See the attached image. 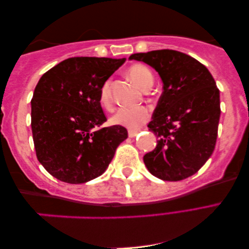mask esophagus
<instances>
[{
  "instance_id": "obj_1",
  "label": "esophagus",
  "mask_w": 249,
  "mask_h": 249,
  "mask_svg": "<svg viewBox=\"0 0 249 249\" xmlns=\"http://www.w3.org/2000/svg\"><path fill=\"white\" fill-rule=\"evenodd\" d=\"M137 134H138V131H134V130H129V132H128V136H129V138H134V137H137Z\"/></svg>"
}]
</instances>
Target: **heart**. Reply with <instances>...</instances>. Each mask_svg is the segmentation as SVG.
Segmentation results:
<instances>
[{
  "label": "heart",
  "mask_w": 249,
  "mask_h": 249,
  "mask_svg": "<svg viewBox=\"0 0 249 249\" xmlns=\"http://www.w3.org/2000/svg\"><path fill=\"white\" fill-rule=\"evenodd\" d=\"M127 75L142 90H148L152 87L154 77L152 71L142 64H133L127 71ZM99 103L106 109L112 106L111 93H110V81L106 80L99 91ZM150 110L144 106L131 108H120L110 118V122L115 125L125 127L130 130H138L150 119Z\"/></svg>",
  "instance_id": "1"
}]
</instances>
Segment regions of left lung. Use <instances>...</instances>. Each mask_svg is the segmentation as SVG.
<instances>
[{"instance_id":"left-lung-1","label":"left lung","mask_w":249,"mask_h":249,"mask_svg":"<svg viewBox=\"0 0 249 249\" xmlns=\"http://www.w3.org/2000/svg\"><path fill=\"white\" fill-rule=\"evenodd\" d=\"M160 75L163 92L154 109L150 131L158 138L143 157L150 173L163 181H181L205 164L216 144L221 105L216 83L204 65L172 50L137 53Z\"/></svg>"}]
</instances>
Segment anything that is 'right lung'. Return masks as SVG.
<instances>
[{
	"label": "right lung",
	"mask_w": 249,
	"mask_h": 249,
	"mask_svg": "<svg viewBox=\"0 0 249 249\" xmlns=\"http://www.w3.org/2000/svg\"><path fill=\"white\" fill-rule=\"evenodd\" d=\"M125 58L71 57L40 77L32 98L36 157L59 181L80 184L103 174L122 141L124 127L107 121L99 103L103 84Z\"/></svg>",
	"instance_id": "right-lung-1"
}]
</instances>
